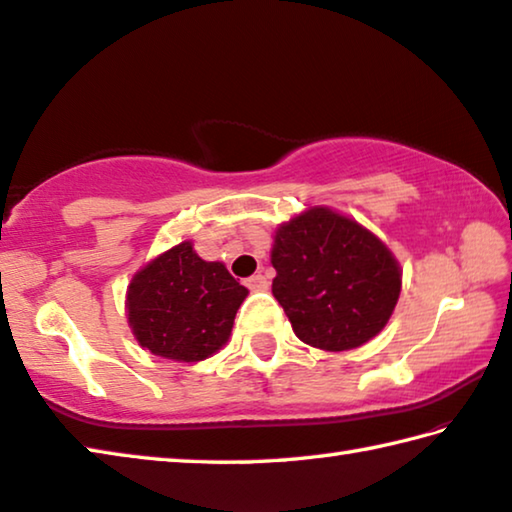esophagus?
Masks as SVG:
<instances>
[{"label": "esophagus", "instance_id": "34e87169", "mask_svg": "<svg viewBox=\"0 0 512 512\" xmlns=\"http://www.w3.org/2000/svg\"><path fill=\"white\" fill-rule=\"evenodd\" d=\"M246 286L250 288V291H266V288H268V280H266V277H264L262 273H257V275H253V277H248Z\"/></svg>", "mask_w": 512, "mask_h": 512}]
</instances>
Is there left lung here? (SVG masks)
<instances>
[{
  "label": "left lung",
  "mask_w": 512,
  "mask_h": 512,
  "mask_svg": "<svg viewBox=\"0 0 512 512\" xmlns=\"http://www.w3.org/2000/svg\"><path fill=\"white\" fill-rule=\"evenodd\" d=\"M273 295L295 336L324 351L358 349L392 318L403 271L356 219L313 206L273 232Z\"/></svg>",
  "instance_id": "obj_1"
}]
</instances>
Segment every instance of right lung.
<instances>
[{
	"label": "right lung",
	"mask_w": 512,
	"mask_h": 512,
	"mask_svg": "<svg viewBox=\"0 0 512 512\" xmlns=\"http://www.w3.org/2000/svg\"><path fill=\"white\" fill-rule=\"evenodd\" d=\"M248 288L226 264L206 262L190 239L150 259L127 286V324L143 349L199 362L226 345Z\"/></svg>",
	"instance_id": "add662e5"
}]
</instances>
